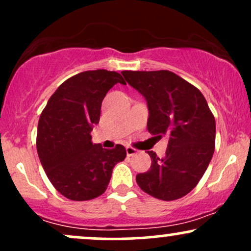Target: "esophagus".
I'll list each match as a JSON object with an SVG mask.
<instances>
[{"label":"esophagus","mask_w":251,"mask_h":251,"mask_svg":"<svg viewBox=\"0 0 251 251\" xmlns=\"http://www.w3.org/2000/svg\"><path fill=\"white\" fill-rule=\"evenodd\" d=\"M138 153V151L135 149H133V148H131V146H127V148H126V154L128 155V157H132V155H134V154H137Z\"/></svg>","instance_id":"obj_1"}]
</instances>
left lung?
Masks as SVG:
<instances>
[{"mask_svg": "<svg viewBox=\"0 0 251 251\" xmlns=\"http://www.w3.org/2000/svg\"><path fill=\"white\" fill-rule=\"evenodd\" d=\"M122 74L145 98L150 133L169 138L165 155L149 151L151 168L135 180L158 200L181 198L197 185L215 151L216 123L208 102L200 89L170 71Z\"/></svg>", "mask_w": 251, "mask_h": 251, "instance_id": "obj_1", "label": "left lung"}]
</instances>
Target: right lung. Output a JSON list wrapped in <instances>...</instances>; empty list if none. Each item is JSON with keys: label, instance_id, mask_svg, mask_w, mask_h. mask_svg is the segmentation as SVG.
Here are the masks:
<instances>
[{"label": "right lung", "instance_id": "1", "mask_svg": "<svg viewBox=\"0 0 251 251\" xmlns=\"http://www.w3.org/2000/svg\"><path fill=\"white\" fill-rule=\"evenodd\" d=\"M117 83L126 85L117 72L86 71L57 87L37 125L36 149L53 186L72 201H89L107 189L116 164L126 150L92 143L91 132L100 120L101 102Z\"/></svg>", "mask_w": 251, "mask_h": 251}]
</instances>
